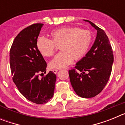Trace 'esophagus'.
I'll use <instances>...</instances> for the list:
<instances>
[{
  "label": "esophagus",
  "instance_id": "obj_1",
  "mask_svg": "<svg viewBox=\"0 0 125 125\" xmlns=\"http://www.w3.org/2000/svg\"><path fill=\"white\" fill-rule=\"evenodd\" d=\"M52 71L54 73L56 74L57 73V71H58V69H52Z\"/></svg>",
  "mask_w": 125,
  "mask_h": 125
}]
</instances>
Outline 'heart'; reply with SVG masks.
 I'll use <instances>...</instances> for the list:
<instances>
[{"label":"heart","instance_id":"heart-1","mask_svg":"<svg viewBox=\"0 0 125 125\" xmlns=\"http://www.w3.org/2000/svg\"><path fill=\"white\" fill-rule=\"evenodd\" d=\"M50 39L39 37L36 41L37 51L44 57L52 56L57 46L61 51L49 62L51 68H64L72 63L74 59H81L86 55L92 43V34L89 31L78 27L57 29L49 34Z\"/></svg>","mask_w":125,"mask_h":125}]
</instances>
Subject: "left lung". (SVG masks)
Returning <instances> with one entry per match:
<instances>
[{
	"label": "left lung",
	"mask_w": 125,
	"mask_h": 125,
	"mask_svg": "<svg viewBox=\"0 0 125 125\" xmlns=\"http://www.w3.org/2000/svg\"><path fill=\"white\" fill-rule=\"evenodd\" d=\"M94 27L97 36L91 49L69 71L70 82L79 96H96L108 83L112 70L114 57L112 47L105 32L92 22L84 20Z\"/></svg>",
	"instance_id": "1"
}]
</instances>
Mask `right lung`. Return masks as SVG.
Listing matches in <instances>:
<instances>
[{
	"label": "right lung",
	"mask_w": 125,
	"mask_h": 125,
	"mask_svg": "<svg viewBox=\"0 0 125 125\" xmlns=\"http://www.w3.org/2000/svg\"><path fill=\"white\" fill-rule=\"evenodd\" d=\"M43 24H34L24 29L14 39L10 50L12 80L26 99L44 104L52 98L56 76L52 71L42 79L39 73L46 72L47 63L36 47Z\"/></svg>",
	"instance_id": "right-lung-1"
}]
</instances>
